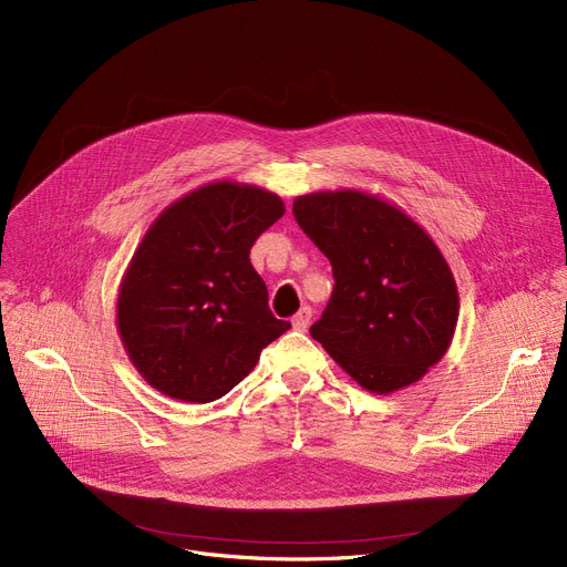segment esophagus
Masks as SVG:
<instances>
[{
  "instance_id": "1",
  "label": "esophagus",
  "mask_w": 567,
  "mask_h": 567,
  "mask_svg": "<svg viewBox=\"0 0 567 567\" xmlns=\"http://www.w3.org/2000/svg\"><path fill=\"white\" fill-rule=\"evenodd\" d=\"M310 319H312V310L306 306V308H301L299 312H296V315L291 317V326H293L296 331H308Z\"/></svg>"
}]
</instances>
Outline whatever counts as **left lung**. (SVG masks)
<instances>
[{
    "label": "left lung",
    "mask_w": 567,
    "mask_h": 567,
    "mask_svg": "<svg viewBox=\"0 0 567 567\" xmlns=\"http://www.w3.org/2000/svg\"><path fill=\"white\" fill-rule=\"evenodd\" d=\"M293 218L336 278L310 336L370 393L419 381L449 351L460 315L436 244L400 208L361 190L296 197Z\"/></svg>",
    "instance_id": "left-lung-1"
}]
</instances>
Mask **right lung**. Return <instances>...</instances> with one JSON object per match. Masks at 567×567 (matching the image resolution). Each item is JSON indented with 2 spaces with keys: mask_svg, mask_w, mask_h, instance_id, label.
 I'll list each match as a JSON object with an SVG mask.
<instances>
[{
  "mask_svg": "<svg viewBox=\"0 0 567 567\" xmlns=\"http://www.w3.org/2000/svg\"><path fill=\"white\" fill-rule=\"evenodd\" d=\"M285 214L278 195L218 182L146 229L116 299V329L148 385L193 404L244 381L289 321L268 310L250 248Z\"/></svg>",
  "mask_w": 567,
  "mask_h": 567,
  "instance_id": "add662e5",
  "label": "right lung"
}]
</instances>
